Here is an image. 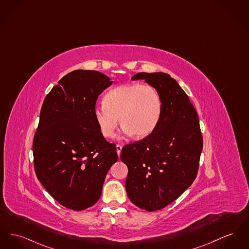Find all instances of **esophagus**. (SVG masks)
<instances>
[{"mask_svg":"<svg viewBox=\"0 0 249 249\" xmlns=\"http://www.w3.org/2000/svg\"><path fill=\"white\" fill-rule=\"evenodd\" d=\"M116 147H117V155L119 156V155H120V152H121V149H122V146H120V145H117Z\"/></svg>","mask_w":249,"mask_h":249,"instance_id":"34e87169","label":"esophagus"}]
</instances>
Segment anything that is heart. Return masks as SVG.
<instances>
[{"label":"heart","mask_w":249,"mask_h":249,"mask_svg":"<svg viewBox=\"0 0 249 249\" xmlns=\"http://www.w3.org/2000/svg\"><path fill=\"white\" fill-rule=\"evenodd\" d=\"M162 113V101L157 89L149 85L128 84L109 90L103 104L94 109V117L104 137L112 138L118 125L127 135L145 138L157 128Z\"/></svg>","instance_id":"b5f03b06"}]
</instances>
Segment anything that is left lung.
Returning <instances> with one entry per match:
<instances>
[{
  "label": "left lung",
  "mask_w": 249,
  "mask_h": 249,
  "mask_svg": "<svg viewBox=\"0 0 249 249\" xmlns=\"http://www.w3.org/2000/svg\"><path fill=\"white\" fill-rule=\"evenodd\" d=\"M161 95L160 122L150 135L124 146L120 159L129 172L125 188L132 203L147 212L177 199L196 178L203 147L199 119L186 93L169 74L140 72Z\"/></svg>",
  "instance_id": "left-lung-1"
}]
</instances>
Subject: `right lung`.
Returning a JSON list of instances; mask_svg holds the SVG:
<instances>
[{
  "label": "right lung",
  "instance_id": "right-lung-1",
  "mask_svg": "<svg viewBox=\"0 0 249 249\" xmlns=\"http://www.w3.org/2000/svg\"><path fill=\"white\" fill-rule=\"evenodd\" d=\"M112 84L102 72L77 70L64 76L42 104L33 142L36 174L56 201L74 211L99 200L118 159L94 117L99 95Z\"/></svg>",
  "mask_w": 249,
  "mask_h": 249
}]
</instances>
